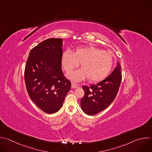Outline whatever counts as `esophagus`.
Returning a JSON list of instances; mask_svg holds the SVG:
<instances>
[{
	"label": "esophagus",
	"mask_w": 152,
	"mask_h": 152,
	"mask_svg": "<svg viewBox=\"0 0 152 152\" xmlns=\"http://www.w3.org/2000/svg\"><path fill=\"white\" fill-rule=\"evenodd\" d=\"M78 87V85H76L74 83H72V88L73 89H75V88H76Z\"/></svg>",
	"instance_id": "34e87169"
}]
</instances>
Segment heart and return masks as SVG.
Returning a JSON list of instances; mask_svg holds the SVG:
<instances>
[{
  "instance_id": "heart-1",
  "label": "heart",
  "mask_w": 152,
  "mask_h": 152,
  "mask_svg": "<svg viewBox=\"0 0 152 152\" xmlns=\"http://www.w3.org/2000/svg\"><path fill=\"white\" fill-rule=\"evenodd\" d=\"M61 63L67 73L81 64V69L69 77L75 81L87 77L90 82H96L104 79L111 71L113 63V54L94 46L77 48L74 53L66 50L62 55Z\"/></svg>"
}]
</instances>
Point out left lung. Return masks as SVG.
Segmentation results:
<instances>
[{
	"label": "left lung",
	"instance_id": "8db88e82",
	"mask_svg": "<svg viewBox=\"0 0 152 152\" xmlns=\"http://www.w3.org/2000/svg\"><path fill=\"white\" fill-rule=\"evenodd\" d=\"M121 81V67L118 63L104 80L90 86H83L85 94L80 100L82 110L89 115H94L108 107L118 92Z\"/></svg>",
	"mask_w": 152,
	"mask_h": 152
}]
</instances>
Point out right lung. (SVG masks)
Wrapping results in <instances>:
<instances>
[{
  "label": "right lung",
  "mask_w": 152,
  "mask_h": 152,
  "mask_svg": "<svg viewBox=\"0 0 152 152\" xmlns=\"http://www.w3.org/2000/svg\"><path fill=\"white\" fill-rule=\"evenodd\" d=\"M63 39L50 38L31 49L24 80L33 102L44 112L52 114L62 107L71 82L61 70Z\"/></svg>",
  "instance_id": "1"
}]
</instances>
